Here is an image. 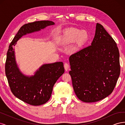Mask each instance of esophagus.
Instances as JSON below:
<instances>
[{
    "label": "esophagus",
    "mask_w": 125,
    "mask_h": 125,
    "mask_svg": "<svg viewBox=\"0 0 125 125\" xmlns=\"http://www.w3.org/2000/svg\"><path fill=\"white\" fill-rule=\"evenodd\" d=\"M64 68H65L66 71H68L69 68V66L68 65V63H65L64 64Z\"/></svg>",
    "instance_id": "34e87169"
}]
</instances>
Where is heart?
Returning a JSON list of instances; mask_svg holds the SVG:
<instances>
[{
  "mask_svg": "<svg viewBox=\"0 0 125 125\" xmlns=\"http://www.w3.org/2000/svg\"><path fill=\"white\" fill-rule=\"evenodd\" d=\"M89 38V33L85 30L72 28L63 32L60 42L62 45H67L77 41V47H80L86 42Z\"/></svg>",
  "mask_w": 125,
  "mask_h": 125,
  "instance_id": "obj_1",
  "label": "heart"
}]
</instances>
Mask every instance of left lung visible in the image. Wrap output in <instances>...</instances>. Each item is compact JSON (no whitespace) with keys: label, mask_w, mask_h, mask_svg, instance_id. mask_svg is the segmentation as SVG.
<instances>
[{"label":"left lung","mask_w":125,"mask_h":125,"mask_svg":"<svg viewBox=\"0 0 125 125\" xmlns=\"http://www.w3.org/2000/svg\"><path fill=\"white\" fill-rule=\"evenodd\" d=\"M69 62L72 83L79 100L92 103L112 93L120 74L119 52L101 24H96L91 45L71 55Z\"/></svg>","instance_id":"1"}]
</instances>
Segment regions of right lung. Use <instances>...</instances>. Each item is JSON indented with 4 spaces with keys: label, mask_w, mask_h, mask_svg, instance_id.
<instances>
[{
    "label": "right lung",
    "mask_w": 125,
    "mask_h": 125,
    "mask_svg": "<svg viewBox=\"0 0 125 125\" xmlns=\"http://www.w3.org/2000/svg\"><path fill=\"white\" fill-rule=\"evenodd\" d=\"M54 24V22L47 20L23 25L11 42L7 52L5 73L10 90L15 96L30 105H43L50 100L55 83L65 72L63 62L44 64L34 75L26 76L19 69L13 47L22 36Z\"/></svg>",
    "instance_id": "right-lung-1"
}]
</instances>
